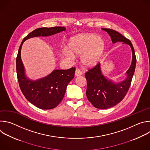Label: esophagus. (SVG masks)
I'll list each match as a JSON object with an SVG mask.
<instances>
[{"label":"esophagus","mask_w":150,"mask_h":150,"mask_svg":"<svg viewBox=\"0 0 150 150\" xmlns=\"http://www.w3.org/2000/svg\"><path fill=\"white\" fill-rule=\"evenodd\" d=\"M75 76H76V77L82 75V72H81V71L79 69H76V70L75 71Z\"/></svg>","instance_id":"34e87169"}]
</instances>
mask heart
Instances as JSON below:
<instances>
[{"label": "heart", "mask_w": 150, "mask_h": 150, "mask_svg": "<svg viewBox=\"0 0 150 150\" xmlns=\"http://www.w3.org/2000/svg\"><path fill=\"white\" fill-rule=\"evenodd\" d=\"M68 53H63L67 58L81 56V65L85 69L95 67L105 49L104 40L96 34L82 33L71 37L67 42Z\"/></svg>", "instance_id": "heart-1"}]
</instances>
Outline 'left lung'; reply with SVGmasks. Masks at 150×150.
Wrapping results in <instances>:
<instances>
[{"label":"left lung","mask_w":150,"mask_h":150,"mask_svg":"<svg viewBox=\"0 0 150 150\" xmlns=\"http://www.w3.org/2000/svg\"><path fill=\"white\" fill-rule=\"evenodd\" d=\"M109 34L113 44L121 41L129 45L132 50L131 64L126 72V78L121 81H114L105 76L100 63L85 74L87 82L86 95L88 100L96 108L109 109L120 103L125 97L131 83L136 67V56L130 40L120 33L109 28H102Z\"/></svg>","instance_id":"8db88e82"}]
</instances>
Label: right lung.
<instances>
[{
    "mask_svg": "<svg viewBox=\"0 0 150 150\" xmlns=\"http://www.w3.org/2000/svg\"><path fill=\"white\" fill-rule=\"evenodd\" d=\"M66 30V28L55 27L39 28L28 34L20 45L16 59V73L19 87L26 99L37 108L52 109L60 103L65 96L67 85L74 78L75 68L55 69L48 75L36 80L29 78L21 59V48L27 40L37 37H48Z\"/></svg>",
    "mask_w": 150,
    "mask_h": 150,
    "instance_id": "obj_1",
    "label": "right lung"
}]
</instances>
